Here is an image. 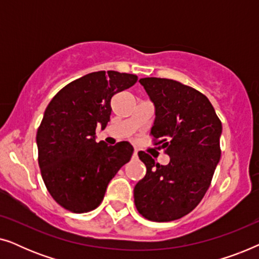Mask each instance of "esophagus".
<instances>
[{
    "instance_id": "1",
    "label": "esophagus",
    "mask_w": 259,
    "mask_h": 259,
    "mask_svg": "<svg viewBox=\"0 0 259 259\" xmlns=\"http://www.w3.org/2000/svg\"><path fill=\"white\" fill-rule=\"evenodd\" d=\"M133 157H134V158H138V150H134V152H133Z\"/></svg>"
}]
</instances>
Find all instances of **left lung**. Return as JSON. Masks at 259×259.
I'll return each instance as SVG.
<instances>
[{"mask_svg":"<svg viewBox=\"0 0 259 259\" xmlns=\"http://www.w3.org/2000/svg\"><path fill=\"white\" fill-rule=\"evenodd\" d=\"M139 82L154 105L151 134L171 159L160 165L138 153L146 176L134 187V203L148 221H176L190 213L210 187L221 159L222 122L210 100L192 87L160 77Z\"/></svg>","mask_w":259,"mask_h":259,"instance_id":"8db88e82","label":"left lung"}]
</instances>
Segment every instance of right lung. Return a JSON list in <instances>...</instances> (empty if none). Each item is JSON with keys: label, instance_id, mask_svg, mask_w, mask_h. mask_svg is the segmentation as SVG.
<instances>
[{"label": "right lung", "instance_id": "add662e5", "mask_svg": "<svg viewBox=\"0 0 259 259\" xmlns=\"http://www.w3.org/2000/svg\"><path fill=\"white\" fill-rule=\"evenodd\" d=\"M137 80L115 70L90 73L63 87L46 108L36 134L38 166L48 192L66 210L97 208L109 182L132 157L127 141L97 143L95 128L107 126L113 95Z\"/></svg>", "mask_w": 259, "mask_h": 259}]
</instances>
